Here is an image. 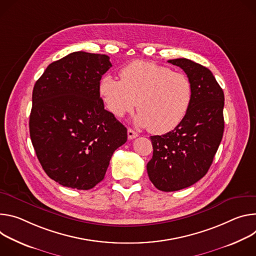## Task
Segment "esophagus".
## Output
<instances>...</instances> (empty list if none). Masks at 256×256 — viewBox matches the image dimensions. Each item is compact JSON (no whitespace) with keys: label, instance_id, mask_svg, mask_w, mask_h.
Returning a JSON list of instances; mask_svg holds the SVG:
<instances>
[{"label":"esophagus","instance_id":"34e87169","mask_svg":"<svg viewBox=\"0 0 256 256\" xmlns=\"http://www.w3.org/2000/svg\"><path fill=\"white\" fill-rule=\"evenodd\" d=\"M127 134H128V138L129 139H134V138H136L138 136V134L135 131H133L131 128H128Z\"/></svg>","mask_w":256,"mask_h":256}]
</instances>
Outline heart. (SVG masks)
Listing matches in <instances>:
<instances>
[{"instance_id": "b5f03b06", "label": "heart", "mask_w": 256, "mask_h": 256, "mask_svg": "<svg viewBox=\"0 0 256 256\" xmlns=\"http://www.w3.org/2000/svg\"><path fill=\"white\" fill-rule=\"evenodd\" d=\"M121 80L102 76L100 94L106 108L118 118L132 112L135 123L154 134H164L185 119L193 100L189 78L154 62L135 61L120 71Z\"/></svg>"}]
</instances>
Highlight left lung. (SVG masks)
<instances>
[{
	"mask_svg": "<svg viewBox=\"0 0 256 256\" xmlns=\"http://www.w3.org/2000/svg\"><path fill=\"white\" fill-rule=\"evenodd\" d=\"M168 62L183 69L193 88L183 122L162 136H150L154 154L146 166L150 180L158 190L171 192L193 185L208 173L222 138L224 96L206 67L185 58Z\"/></svg>",
	"mask_w": 256,
	"mask_h": 256,
	"instance_id": "1",
	"label": "left lung"
}]
</instances>
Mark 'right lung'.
I'll return each instance as SVG.
<instances>
[{
  "label": "right lung",
  "mask_w": 256,
  "mask_h": 256,
  "mask_svg": "<svg viewBox=\"0 0 256 256\" xmlns=\"http://www.w3.org/2000/svg\"><path fill=\"white\" fill-rule=\"evenodd\" d=\"M110 67L106 54L74 52L50 64L34 84L32 142L46 175L62 186L94 188L127 141L126 127L104 110L100 94Z\"/></svg>",
  "instance_id": "1"
}]
</instances>
